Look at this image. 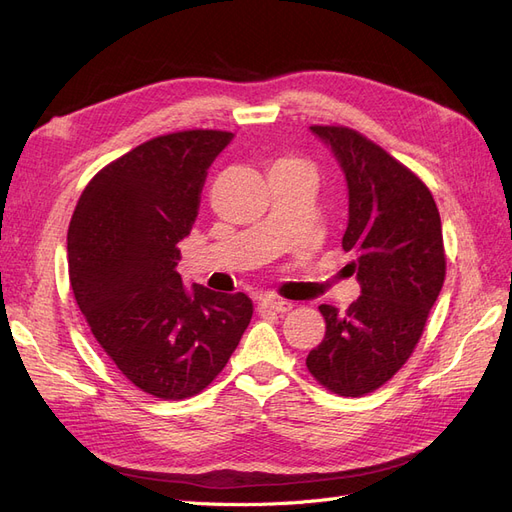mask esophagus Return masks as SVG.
I'll return each mask as SVG.
<instances>
[{"label":"esophagus","mask_w":512,"mask_h":512,"mask_svg":"<svg viewBox=\"0 0 512 512\" xmlns=\"http://www.w3.org/2000/svg\"><path fill=\"white\" fill-rule=\"evenodd\" d=\"M262 312H275V314H286L292 309V303L290 301H284V299H265L260 301L258 305Z\"/></svg>","instance_id":"obj_1"}]
</instances>
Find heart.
I'll return each mask as SVG.
<instances>
[{
	"label": "heart",
	"instance_id": "1",
	"mask_svg": "<svg viewBox=\"0 0 512 512\" xmlns=\"http://www.w3.org/2000/svg\"><path fill=\"white\" fill-rule=\"evenodd\" d=\"M284 162H288V164H299V162H292V160H284Z\"/></svg>",
	"mask_w": 512,
	"mask_h": 512
}]
</instances>
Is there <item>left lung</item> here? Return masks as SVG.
<instances>
[{
    "mask_svg": "<svg viewBox=\"0 0 512 512\" xmlns=\"http://www.w3.org/2000/svg\"><path fill=\"white\" fill-rule=\"evenodd\" d=\"M309 130L346 179L342 247L361 297L346 314L320 305L327 331L305 365L329 391L361 397L391 380L423 335L446 275L442 222L427 185L382 147L350 128Z\"/></svg>",
    "mask_w": 512,
    "mask_h": 512,
    "instance_id": "obj_1",
    "label": "left lung"
}]
</instances>
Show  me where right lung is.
<instances>
[{"label": "right lung", "mask_w": 512, "mask_h": 512, "mask_svg": "<svg viewBox=\"0 0 512 512\" xmlns=\"http://www.w3.org/2000/svg\"><path fill=\"white\" fill-rule=\"evenodd\" d=\"M230 132L188 130L138 145L89 181L68 228L74 299L117 369L160 399L200 393L252 320L243 292L185 288L179 241Z\"/></svg>", "instance_id": "obj_1"}]
</instances>
